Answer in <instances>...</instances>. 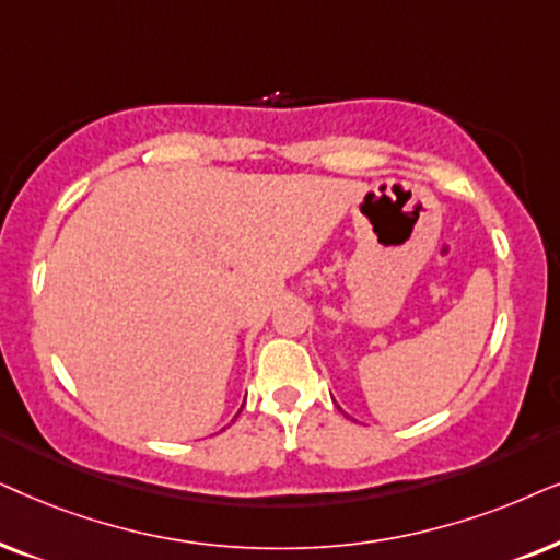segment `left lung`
Listing matches in <instances>:
<instances>
[{
    "mask_svg": "<svg viewBox=\"0 0 560 560\" xmlns=\"http://www.w3.org/2000/svg\"><path fill=\"white\" fill-rule=\"evenodd\" d=\"M338 409H340V407H338Z\"/></svg>",
    "mask_w": 560,
    "mask_h": 560,
    "instance_id": "obj_1",
    "label": "left lung"
}]
</instances>
